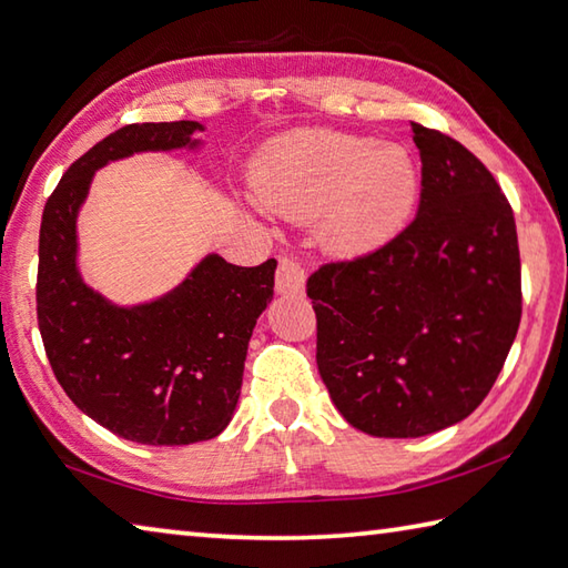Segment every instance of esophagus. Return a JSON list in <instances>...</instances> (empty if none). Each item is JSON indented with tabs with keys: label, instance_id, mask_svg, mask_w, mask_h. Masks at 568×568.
<instances>
[{
	"label": "esophagus",
	"instance_id": "1",
	"mask_svg": "<svg viewBox=\"0 0 568 568\" xmlns=\"http://www.w3.org/2000/svg\"><path fill=\"white\" fill-rule=\"evenodd\" d=\"M276 292L286 296H298L304 294L306 286V272L304 266L298 264L294 256H280V266H276Z\"/></svg>",
	"mask_w": 568,
	"mask_h": 568
}]
</instances>
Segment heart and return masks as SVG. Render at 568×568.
<instances>
[{"label": "heart", "mask_w": 568, "mask_h": 568, "mask_svg": "<svg viewBox=\"0 0 568 568\" xmlns=\"http://www.w3.org/2000/svg\"><path fill=\"white\" fill-rule=\"evenodd\" d=\"M252 187L274 215L316 220L324 252L353 260L403 232L420 195V170L403 145L314 128L266 145Z\"/></svg>", "instance_id": "obj_1"}]
</instances>
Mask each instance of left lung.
<instances>
[{"mask_svg": "<svg viewBox=\"0 0 568 568\" xmlns=\"http://www.w3.org/2000/svg\"><path fill=\"white\" fill-rule=\"evenodd\" d=\"M423 180L415 220L378 252L308 276L316 363L361 433L423 437L473 413L521 318L511 207L450 135L413 123Z\"/></svg>", "mask_w": 568, "mask_h": 568, "instance_id": "left-lung-1", "label": "left lung"}]
</instances>
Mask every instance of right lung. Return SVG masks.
Listing matches in <instances>:
<instances>
[{
	"label": "right lung",
	"mask_w": 568,
	"mask_h": 568,
	"mask_svg": "<svg viewBox=\"0 0 568 568\" xmlns=\"http://www.w3.org/2000/svg\"><path fill=\"white\" fill-rule=\"evenodd\" d=\"M197 121L123 125L63 173L41 215L37 316L53 376L81 413L141 445L212 440L230 425L252 331L274 296L276 260L237 266L220 254L133 306L83 282L77 220L95 170L135 153L197 151Z\"/></svg>",
	"instance_id": "1"
}]
</instances>
